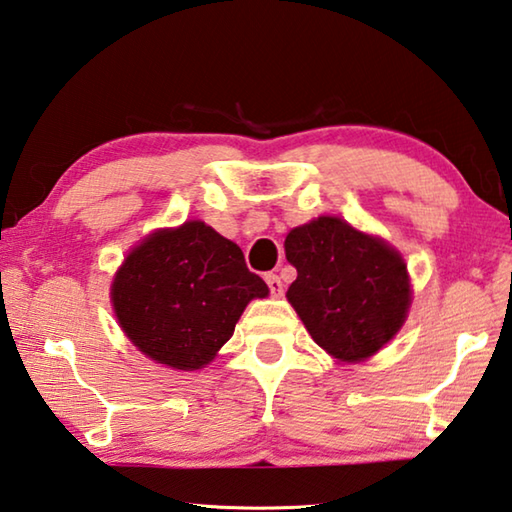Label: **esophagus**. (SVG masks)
<instances>
[{"instance_id": "34e87169", "label": "esophagus", "mask_w": 512, "mask_h": 512, "mask_svg": "<svg viewBox=\"0 0 512 512\" xmlns=\"http://www.w3.org/2000/svg\"><path fill=\"white\" fill-rule=\"evenodd\" d=\"M265 283L269 287L272 296H283V281L276 274H265Z\"/></svg>"}]
</instances>
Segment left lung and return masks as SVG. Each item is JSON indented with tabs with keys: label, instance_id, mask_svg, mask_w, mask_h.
Returning <instances> with one entry per match:
<instances>
[{
	"label": "left lung",
	"instance_id": "8db88e82",
	"mask_svg": "<svg viewBox=\"0 0 512 512\" xmlns=\"http://www.w3.org/2000/svg\"><path fill=\"white\" fill-rule=\"evenodd\" d=\"M285 256L298 274L287 301L334 359H370L406 323L408 267L383 238L321 216L289 231Z\"/></svg>",
	"mask_w": 512,
	"mask_h": 512
}]
</instances>
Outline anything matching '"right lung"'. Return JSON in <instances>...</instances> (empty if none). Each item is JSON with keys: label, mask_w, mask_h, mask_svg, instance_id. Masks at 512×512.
<instances>
[{"label": "right lung", "mask_w": 512, "mask_h": 512, "mask_svg": "<svg viewBox=\"0 0 512 512\" xmlns=\"http://www.w3.org/2000/svg\"><path fill=\"white\" fill-rule=\"evenodd\" d=\"M269 289L236 243L189 220L133 247L111 285L113 312L142 354L173 370L214 361L252 298Z\"/></svg>", "instance_id": "obj_1"}]
</instances>
